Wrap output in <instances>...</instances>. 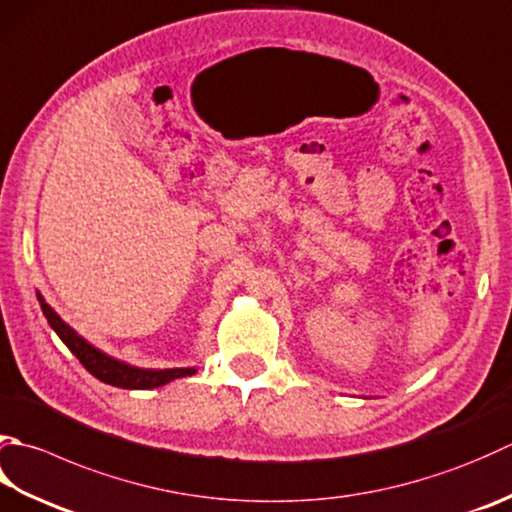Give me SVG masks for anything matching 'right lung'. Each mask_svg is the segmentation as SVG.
<instances>
[{"instance_id": "add662e5", "label": "right lung", "mask_w": 512, "mask_h": 512, "mask_svg": "<svg viewBox=\"0 0 512 512\" xmlns=\"http://www.w3.org/2000/svg\"><path fill=\"white\" fill-rule=\"evenodd\" d=\"M39 306H42L44 315L48 319L50 328L55 330L59 339L68 346L70 353H73L82 366L88 370L90 375L97 377L99 382L117 386V388H133V390H146V388H157L168 382H173L177 377H188L195 375L197 368H164V370H153V368H137L126 362H119V359L110 357L102 350L88 344L82 335H77L73 328H70L62 317H59L53 308H50L44 297L37 293Z\"/></svg>"}]
</instances>
